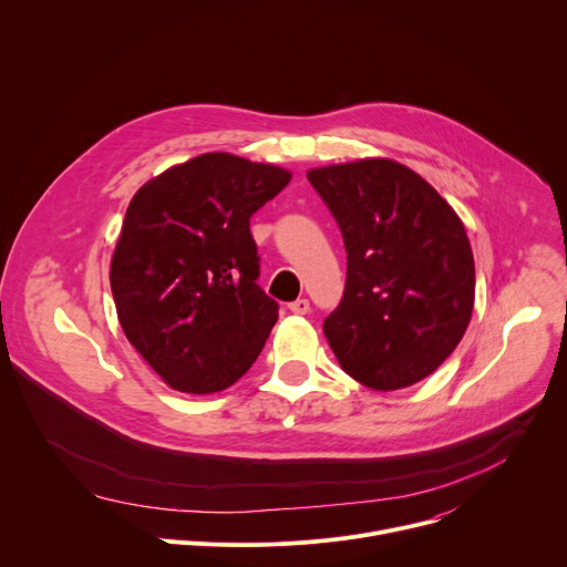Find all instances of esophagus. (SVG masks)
<instances>
[{"mask_svg":"<svg viewBox=\"0 0 567 567\" xmlns=\"http://www.w3.org/2000/svg\"><path fill=\"white\" fill-rule=\"evenodd\" d=\"M289 309H291L293 313H307V311H309V300H307V298H298V300L289 302Z\"/></svg>","mask_w":567,"mask_h":567,"instance_id":"34e87169","label":"esophagus"}]
</instances>
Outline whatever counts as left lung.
<instances>
[{"mask_svg": "<svg viewBox=\"0 0 567 567\" xmlns=\"http://www.w3.org/2000/svg\"><path fill=\"white\" fill-rule=\"evenodd\" d=\"M348 251L339 307L322 322L341 368L372 390L409 388L462 341L475 265L457 213L415 171L359 158L307 173Z\"/></svg>", "mask_w": 567, "mask_h": 567, "instance_id": "obj_1", "label": "left lung"}]
</instances>
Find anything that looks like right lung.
Returning <instances> with one entry per match:
<instances>
[{"mask_svg": "<svg viewBox=\"0 0 567 567\" xmlns=\"http://www.w3.org/2000/svg\"><path fill=\"white\" fill-rule=\"evenodd\" d=\"M289 182L285 168L206 152L132 197L110 285L127 341L171 388L219 392L262 352L278 302L256 282L249 224Z\"/></svg>", "mask_w": 567, "mask_h": 567, "instance_id": "obj_1", "label": "right lung"}]
</instances>
